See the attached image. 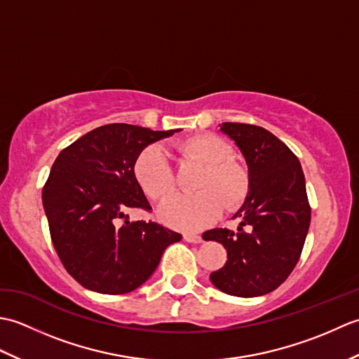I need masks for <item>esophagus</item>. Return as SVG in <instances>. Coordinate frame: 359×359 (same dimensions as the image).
I'll use <instances>...</instances> for the list:
<instances>
[{
  "mask_svg": "<svg viewBox=\"0 0 359 359\" xmlns=\"http://www.w3.org/2000/svg\"><path fill=\"white\" fill-rule=\"evenodd\" d=\"M184 239L187 241V242H189V243H201L203 239H202V236H199V234H191V233H185L184 234Z\"/></svg>",
  "mask_w": 359,
  "mask_h": 359,
  "instance_id": "obj_1",
  "label": "esophagus"
}]
</instances>
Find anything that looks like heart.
Segmentation results:
<instances>
[{
    "mask_svg": "<svg viewBox=\"0 0 359 359\" xmlns=\"http://www.w3.org/2000/svg\"><path fill=\"white\" fill-rule=\"evenodd\" d=\"M184 156L205 166L197 180L194 194H175L158 210V216L168 226L182 231H197L210 225L226 210H236L245 202L250 193V172L233 160L231 144L222 137L203 133L189 137L179 144ZM133 175L142 193L151 201H163L174 189L172 168L165 151L158 144H149L140 151L133 165Z\"/></svg>",
    "mask_w": 359,
    "mask_h": 359,
    "instance_id": "obj_1",
    "label": "heart"
}]
</instances>
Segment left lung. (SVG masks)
I'll return each mask as SVG.
<instances>
[{
    "mask_svg": "<svg viewBox=\"0 0 359 359\" xmlns=\"http://www.w3.org/2000/svg\"><path fill=\"white\" fill-rule=\"evenodd\" d=\"M247 160L250 193L233 219L238 231L215 228L205 241L226 250V262L210 274L220 292L253 297L276 290L293 271L306 242L311 208L299 160L266 129L248 123H222Z\"/></svg>",
    "mask_w": 359,
    "mask_h": 359,
    "instance_id": "8db88e82",
    "label": "left lung"
}]
</instances>
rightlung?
<instances>
[{"label": "right lung", "instance_id": "1", "mask_svg": "<svg viewBox=\"0 0 359 359\" xmlns=\"http://www.w3.org/2000/svg\"><path fill=\"white\" fill-rule=\"evenodd\" d=\"M180 131V129H175ZM174 134L111 123L60 152L43 187L50 239L66 271L103 294L129 293L147 282L168 245L182 234L152 220L129 222L133 208L151 211L133 165L149 143Z\"/></svg>", "mask_w": 359, "mask_h": 359}]
</instances>
